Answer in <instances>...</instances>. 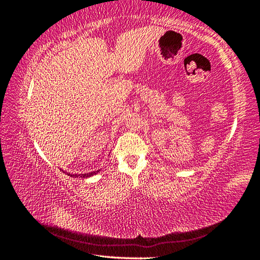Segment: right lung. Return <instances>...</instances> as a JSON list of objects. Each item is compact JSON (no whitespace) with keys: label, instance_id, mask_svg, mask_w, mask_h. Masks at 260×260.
I'll use <instances>...</instances> for the list:
<instances>
[{"label":"right lung","instance_id":"obj_1","mask_svg":"<svg viewBox=\"0 0 260 260\" xmlns=\"http://www.w3.org/2000/svg\"><path fill=\"white\" fill-rule=\"evenodd\" d=\"M98 172H100V171H94V172H89V173H83V174H71V177H79V178H89V177H91V175H94V174H96Z\"/></svg>","mask_w":260,"mask_h":260}]
</instances>
